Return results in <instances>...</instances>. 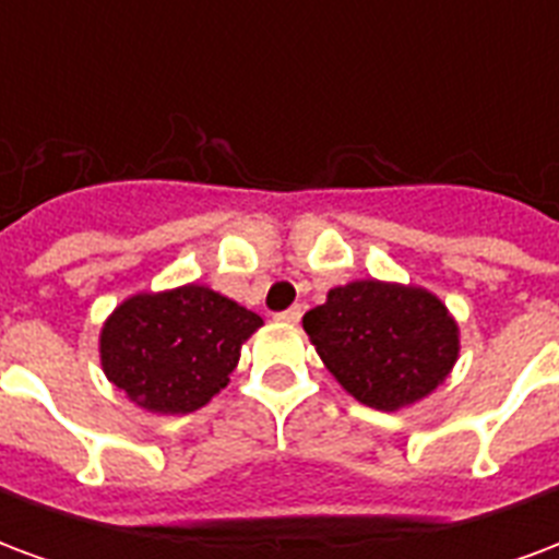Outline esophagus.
Wrapping results in <instances>:
<instances>
[{
  "instance_id": "1",
  "label": "esophagus",
  "mask_w": 559,
  "mask_h": 559,
  "mask_svg": "<svg viewBox=\"0 0 559 559\" xmlns=\"http://www.w3.org/2000/svg\"><path fill=\"white\" fill-rule=\"evenodd\" d=\"M278 320L281 323H299V320H302V308H299V305H293V308H287V311H281Z\"/></svg>"
}]
</instances>
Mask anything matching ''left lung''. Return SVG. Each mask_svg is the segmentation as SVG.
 <instances>
[{
    "instance_id": "left-lung-1",
    "label": "left lung",
    "mask_w": 559,
    "mask_h": 559,
    "mask_svg": "<svg viewBox=\"0 0 559 559\" xmlns=\"http://www.w3.org/2000/svg\"><path fill=\"white\" fill-rule=\"evenodd\" d=\"M329 374L365 407H411L457 362V323L433 293L386 281H350L302 317Z\"/></svg>"
}]
</instances>
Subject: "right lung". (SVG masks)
Segmentation results:
<instances>
[{"instance_id": "right-lung-1", "label": "right lung", "mask_w": 559, "mask_h": 559, "mask_svg": "<svg viewBox=\"0 0 559 559\" xmlns=\"http://www.w3.org/2000/svg\"><path fill=\"white\" fill-rule=\"evenodd\" d=\"M263 320L203 284L138 293L107 317L102 368L148 413H191L230 383Z\"/></svg>"}]
</instances>
